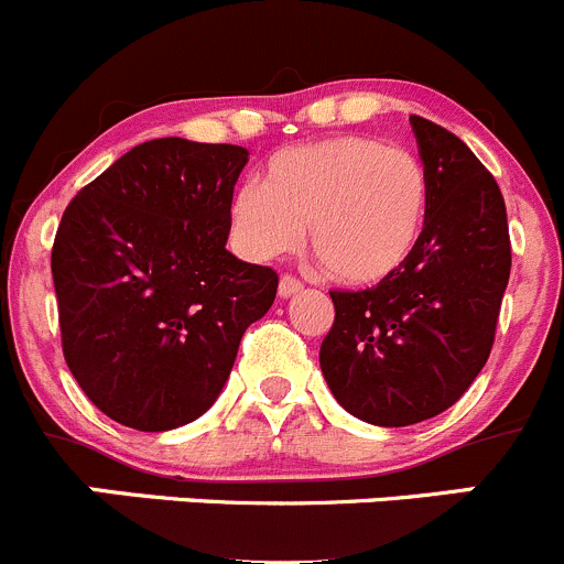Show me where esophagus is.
Segmentation results:
<instances>
[{"label": "esophagus", "instance_id": "esophagus-1", "mask_svg": "<svg viewBox=\"0 0 564 564\" xmlns=\"http://www.w3.org/2000/svg\"><path fill=\"white\" fill-rule=\"evenodd\" d=\"M297 292H303V283L294 275H283L281 283H278V294H281V297H294Z\"/></svg>", "mask_w": 564, "mask_h": 564}]
</instances>
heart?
<instances>
[{
    "instance_id": "heart-1",
    "label": "heart",
    "mask_w": 564,
    "mask_h": 564,
    "mask_svg": "<svg viewBox=\"0 0 564 564\" xmlns=\"http://www.w3.org/2000/svg\"><path fill=\"white\" fill-rule=\"evenodd\" d=\"M430 178L413 151L344 134L270 156L259 184L228 198V231L245 259L311 250L333 278L369 286L402 270L427 226Z\"/></svg>"
}]
</instances>
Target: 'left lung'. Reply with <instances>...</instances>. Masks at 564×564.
Returning a JSON list of instances; mask_svg holds the SVG:
<instances>
[{"mask_svg": "<svg viewBox=\"0 0 564 564\" xmlns=\"http://www.w3.org/2000/svg\"><path fill=\"white\" fill-rule=\"evenodd\" d=\"M427 167L424 237L408 264L360 292L333 289L319 366L347 413L408 427L444 413L488 360L512 250L501 189L444 126L410 115Z\"/></svg>", "mask_w": 564, "mask_h": 564, "instance_id": "obj_1", "label": "left lung"}]
</instances>
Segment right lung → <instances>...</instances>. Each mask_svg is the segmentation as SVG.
<instances>
[{
	"label": "right lung",
	"instance_id": "1",
	"mask_svg": "<svg viewBox=\"0 0 564 564\" xmlns=\"http://www.w3.org/2000/svg\"><path fill=\"white\" fill-rule=\"evenodd\" d=\"M248 149L160 137L134 145L59 220L52 248L63 355L109 419L143 433L215 404L278 272L228 253V198Z\"/></svg>",
	"mask_w": 564,
	"mask_h": 564
}]
</instances>
